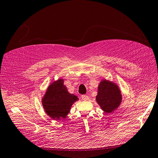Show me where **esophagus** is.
<instances>
[{
  "instance_id": "obj_1",
  "label": "esophagus",
  "mask_w": 158,
  "mask_h": 158,
  "mask_svg": "<svg viewBox=\"0 0 158 158\" xmlns=\"http://www.w3.org/2000/svg\"><path fill=\"white\" fill-rule=\"evenodd\" d=\"M81 98H82L83 100H85V101L89 100V97H88L87 95H82Z\"/></svg>"
}]
</instances>
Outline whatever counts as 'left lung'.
<instances>
[{
	"label": "left lung",
	"instance_id": "obj_1",
	"mask_svg": "<svg viewBox=\"0 0 158 158\" xmlns=\"http://www.w3.org/2000/svg\"><path fill=\"white\" fill-rule=\"evenodd\" d=\"M121 100L120 91L115 84L106 80L100 83L96 101L105 112L110 113L118 108Z\"/></svg>",
	"mask_w": 158,
	"mask_h": 158
}]
</instances>
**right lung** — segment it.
<instances>
[{"label":"right lung","mask_w":158,"mask_h":158,"mask_svg":"<svg viewBox=\"0 0 158 158\" xmlns=\"http://www.w3.org/2000/svg\"><path fill=\"white\" fill-rule=\"evenodd\" d=\"M78 98L68 92L63 80L54 82L48 88L42 104L45 111L53 119L65 118Z\"/></svg>","instance_id":"obj_1"}]
</instances>
